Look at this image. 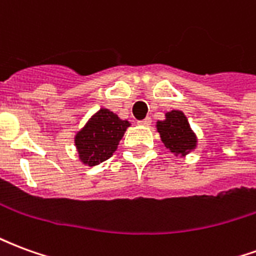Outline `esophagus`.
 Returning <instances> with one entry per match:
<instances>
[{
    "instance_id": "34e87169",
    "label": "esophagus",
    "mask_w": 256,
    "mask_h": 256,
    "mask_svg": "<svg viewBox=\"0 0 256 256\" xmlns=\"http://www.w3.org/2000/svg\"><path fill=\"white\" fill-rule=\"evenodd\" d=\"M150 122H152V120H150V118H145L144 120H138L137 123H138L140 126H150Z\"/></svg>"
}]
</instances>
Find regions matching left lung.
Instances as JSON below:
<instances>
[{"label": "left lung", "mask_w": 256, "mask_h": 256, "mask_svg": "<svg viewBox=\"0 0 256 256\" xmlns=\"http://www.w3.org/2000/svg\"><path fill=\"white\" fill-rule=\"evenodd\" d=\"M156 130L162 142L176 156H186L198 146V137L182 111L166 112V118L156 122Z\"/></svg>", "instance_id": "8db88e82"}]
</instances>
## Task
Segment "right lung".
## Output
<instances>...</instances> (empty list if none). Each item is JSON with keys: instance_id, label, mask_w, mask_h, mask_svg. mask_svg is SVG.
Masks as SVG:
<instances>
[{"instance_id": "obj_1", "label": "right lung", "mask_w": 256, "mask_h": 256, "mask_svg": "<svg viewBox=\"0 0 256 256\" xmlns=\"http://www.w3.org/2000/svg\"><path fill=\"white\" fill-rule=\"evenodd\" d=\"M128 128H130L128 120H123L106 108H100L75 133L74 142L79 160L92 167L110 159Z\"/></svg>"}]
</instances>
